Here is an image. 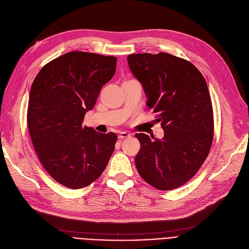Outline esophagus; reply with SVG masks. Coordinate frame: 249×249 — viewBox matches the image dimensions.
I'll return each mask as SVG.
<instances>
[{
  "instance_id": "1",
  "label": "esophagus",
  "mask_w": 249,
  "mask_h": 249,
  "mask_svg": "<svg viewBox=\"0 0 249 249\" xmlns=\"http://www.w3.org/2000/svg\"><path fill=\"white\" fill-rule=\"evenodd\" d=\"M128 137H130V133H128V132H120L119 134H118V138H120V139H124V138H128Z\"/></svg>"
}]
</instances>
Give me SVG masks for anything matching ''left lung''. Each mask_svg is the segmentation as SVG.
I'll return each mask as SVG.
<instances>
[{
	"label": "left lung",
	"mask_w": 249,
	"mask_h": 249,
	"mask_svg": "<svg viewBox=\"0 0 249 249\" xmlns=\"http://www.w3.org/2000/svg\"><path fill=\"white\" fill-rule=\"evenodd\" d=\"M127 61L164 131L161 139L136 134L141 144L136 168L152 187L174 190L197 174L212 145L214 120L207 83L193 63L165 52L130 54Z\"/></svg>",
	"instance_id": "8db88e82"
}]
</instances>
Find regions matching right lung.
<instances>
[{
    "label": "right lung",
    "instance_id": "add662e5",
    "mask_svg": "<svg viewBox=\"0 0 249 249\" xmlns=\"http://www.w3.org/2000/svg\"><path fill=\"white\" fill-rule=\"evenodd\" d=\"M117 58L83 51L48 62L31 86L27 123L39 160L62 186L82 189L105 171L117 135L83 126L102 87L116 71Z\"/></svg>",
    "mask_w": 249,
    "mask_h": 249
}]
</instances>
